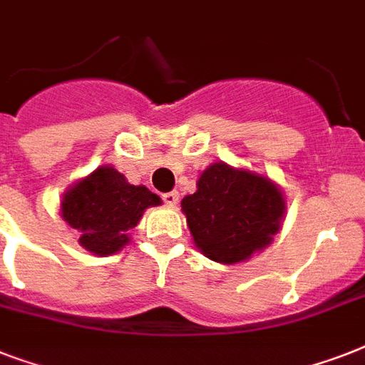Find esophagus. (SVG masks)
Instances as JSON below:
<instances>
[{"label": "esophagus", "instance_id": "1", "mask_svg": "<svg viewBox=\"0 0 365 365\" xmlns=\"http://www.w3.org/2000/svg\"><path fill=\"white\" fill-rule=\"evenodd\" d=\"M163 200H165L168 206H174V205H178V200H180V195H178V191H168V193L163 195Z\"/></svg>", "mask_w": 365, "mask_h": 365}]
</instances>
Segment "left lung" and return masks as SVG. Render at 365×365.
I'll use <instances>...</instances> for the list:
<instances>
[{
	"label": "left lung",
	"mask_w": 365,
	"mask_h": 365,
	"mask_svg": "<svg viewBox=\"0 0 365 365\" xmlns=\"http://www.w3.org/2000/svg\"><path fill=\"white\" fill-rule=\"evenodd\" d=\"M197 248L220 263H239L265 248L278 233L284 199L277 185L252 172L214 163L197 191L182 200Z\"/></svg>",
	"instance_id": "1"
}]
</instances>
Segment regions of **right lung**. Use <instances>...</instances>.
<instances>
[{"label":"right lung","instance_id":"obj_1","mask_svg":"<svg viewBox=\"0 0 365 365\" xmlns=\"http://www.w3.org/2000/svg\"><path fill=\"white\" fill-rule=\"evenodd\" d=\"M160 199L143 185H130L111 166H100L73 185L62 200V217L77 229L85 250L98 255L115 254L128 242L148 206Z\"/></svg>","mask_w":365,"mask_h":365}]
</instances>
